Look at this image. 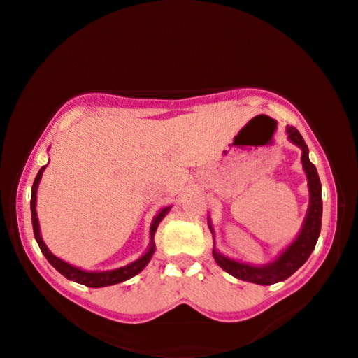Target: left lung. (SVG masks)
<instances>
[{"instance_id":"1","label":"left lung","mask_w":358,"mask_h":358,"mask_svg":"<svg viewBox=\"0 0 358 358\" xmlns=\"http://www.w3.org/2000/svg\"><path fill=\"white\" fill-rule=\"evenodd\" d=\"M287 136L295 145L301 148V164L305 169L308 177V186H310V208H308V215L305 224L299 237L290 245L286 251H284L275 262H271L265 266H251L246 264L235 262L232 259H227L221 256L220 252L213 250V257L216 264L226 270L229 275L238 278L241 281H250L254 284H260V286H270V284L280 282L287 280L292 276L300 266L306 262L308 257L311 256L314 251V246L317 243L319 234H320V224H322V197H320V180L316 171V166L313 164L308 157V145L303 141V137L294 126H287ZM210 230L213 229L210 226Z\"/></svg>"}]
</instances>
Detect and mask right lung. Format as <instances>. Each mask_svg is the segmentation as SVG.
Listing matches in <instances>:
<instances>
[{
  "label": "right lung",
  "instance_id": "1",
  "mask_svg": "<svg viewBox=\"0 0 358 358\" xmlns=\"http://www.w3.org/2000/svg\"><path fill=\"white\" fill-rule=\"evenodd\" d=\"M45 166L41 167V171L38 172L34 178V183L31 187V220H33V232H34V238L38 241V245L41 248L42 254H44L45 259L48 262L52 264L53 268H57L59 273L63 276L68 278L71 281H76L78 284H83V286L87 287H104V286H112V284H118V282H123L126 280H129V278L136 276L137 273H141V271L145 268V265L150 262L151 256H153L155 251H156V246H155V234H156V229L159 226V222L164 220V216L171 207L167 208H162L159 211V215H157L153 224H151V229H150V250L143 254L141 259H137L136 262H132L126 266H121V268L117 270H112V271H83L80 268H76V266H72L69 264H66L64 260L58 259L57 256H53V254L48 251V248L45 246L44 241H42V237L39 234V222H38V215H36V192H38V185L41 181L42 177V172H44Z\"/></svg>",
  "mask_w": 358,
  "mask_h": 358
}]
</instances>
